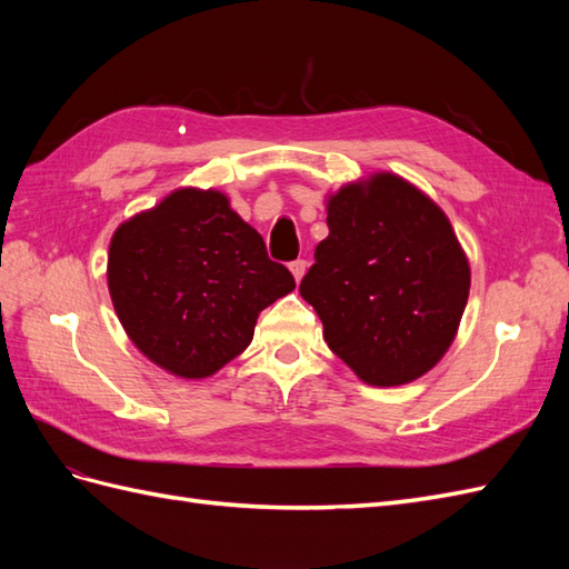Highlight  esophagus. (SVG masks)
Instances as JSON below:
<instances>
[{"label":"esophagus","instance_id":"esophagus-1","mask_svg":"<svg viewBox=\"0 0 569 569\" xmlns=\"http://www.w3.org/2000/svg\"><path fill=\"white\" fill-rule=\"evenodd\" d=\"M289 270H291V274H295V280L301 282V278H303L306 270H308V263L303 261V258H297V261L289 263Z\"/></svg>","mask_w":569,"mask_h":569}]
</instances>
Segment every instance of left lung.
<instances>
[{"mask_svg":"<svg viewBox=\"0 0 569 569\" xmlns=\"http://www.w3.org/2000/svg\"><path fill=\"white\" fill-rule=\"evenodd\" d=\"M327 234L299 284L325 341L360 380L399 387L449 351L470 295V263L449 218L393 173L327 199Z\"/></svg>","mask_w":569,"mask_h":569,"instance_id":"obj_1","label":"left lung"}]
</instances>
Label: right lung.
Returning a JSON list of instances; mask_svg holds the SVG:
<instances>
[{
	"mask_svg": "<svg viewBox=\"0 0 569 569\" xmlns=\"http://www.w3.org/2000/svg\"><path fill=\"white\" fill-rule=\"evenodd\" d=\"M120 325L151 363L201 380L242 353L258 313L297 287L216 189L182 187L126 220L109 247Z\"/></svg>",
	"mask_w": 569,
	"mask_h": 569,
	"instance_id": "obj_1",
	"label": "right lung"
}]
</instances>
